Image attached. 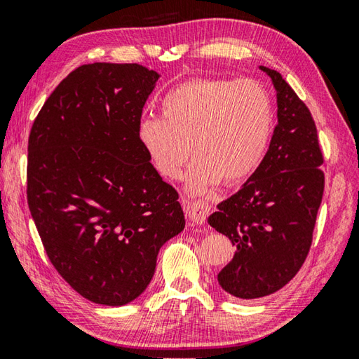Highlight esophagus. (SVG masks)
<instances>
[{
	"label": "esophagus",
	"mask_w": 359,
	"mask_h": 359,
	"mask_svg": "<svg viewBox=\"0 0 359 359\" xmlns=\"http://www.w3.org/2000/svg\"><path fill=\"white\" fill-rule=\"evenodd\" d=\"M209 210L210 208L208 205V203H204L199 199V201H191V203H187L185 204V212L188 218H190L191 223L198 224V226H201V224L205 223V218L209 215Z\"/></svg>",
	"instance_id": "1"
}]
</instances>
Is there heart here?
Wrapping results in <instances>:
<instances>
[{"label": "heart", "mask_w": 359, "mask_h": 359, "mask_svg": "<svg viewBox=\"0 0 359 359\" xmlns=\"http://www.w3.org/2000/svg\"><path fill=\"white\" fill-rule=\"evenodd\" d=\"M161 118H142L137 141L161 177L175 180L193 154L188 190L233 185L257 171L274 131V104L253 79H193L160 100Z\"/></svg>", "instance_id": "1"}]
</instances>
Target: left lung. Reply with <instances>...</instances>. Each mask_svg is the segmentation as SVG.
<instances>
[{"label":"left lung","instance_id":"obj_1","mask_svg":"<svg viewBox=\"0 0 359 359\" xmlns=\"http://www.w3.org/2000/svg\"><path fill=\"white\" fill-rule=\"evenodd\" d=\"M277 93V126L266 155L239 191L217 205L208 223L236 247L218 274L231 296L257 299L293 278L312 244L325 174L317 126L307 106L266 66Z\"/></svg>","mask_w":359,"mask_h":359}]
</instances>
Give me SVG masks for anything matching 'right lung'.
I'll return each mask as SVG.
<instances>
[{"label":"right lung","mask_w":359,"mask_h":359,"mask_svg":"<svg viewBox=\"0 0 359 359\" xmlns=\"http://www.w3.org/2000/svg\"><path fill=\"white\" fill-rule=\"evenodd\" d=\"M160 79L136 63L79 66L60 82L28 139V205L48 259L88 301L125 306L182 233L179 194L137 141Z\"/></svg>","instance_id":"obj_1"}]
</instances>
